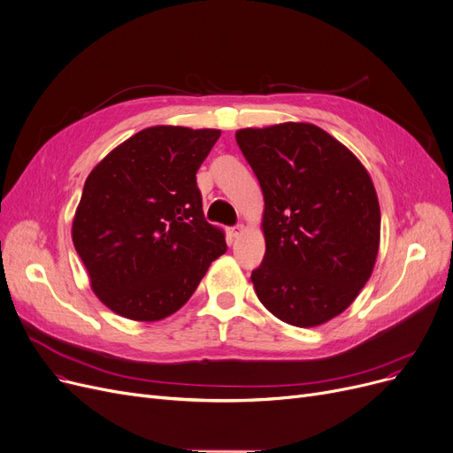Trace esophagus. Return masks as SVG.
Listing matches in <instances>:
<instances>
[{
  "mask_svg": "<svg viewBox=\"0 0 453 453\" xmlns=\"http://www.w3.org/2000/svg\"><path fill=\"white\" fill-rule=\"evenodd\" d=\"M242 231H244V226H241V224H239V226H234V227H231V229H229V234H231L233 239H239L241 234H242Z\"/></svg>",
  "mask_w": 453,
  "mask_h": 453,
  "instance_id": "esophagus-1",
  "label": "esophagus"
}]
</instances>
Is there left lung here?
<instances>
[{
  "instance_id": "left-lung-1",
  "label": "left lung",
  "mask_w": 453,
  "mask_h": 453,
  "mask_svg": "<svg viewBox=\"0 0 453 453\" xmlns=\"http://www.w3.org/2000/svg\"><path fill=\"white\" fill-rule=\"evenodd\" d=\"M237 144L263 196L265 259L251 272L280 320L314 327L341 314L368 281L381 214L366 168L312 124L239 129Z\"/></svg>"
}]
</instances>
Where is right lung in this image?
Listing matches in <instances>:
<instances>
[{
    "label": "right lung",
    "mask_w": 453,
    "mask_h": 453,
    "mask_svg": "<svg viewBox=\"0 0 453 453\" xmlns=\"http://www.w3.org/2000/svg\"><path fill=\"white\" fill-rule=\"evenodd\" d=\"M219 129L157 126L114 148L85 181L72 239L92 290L120 317H170L226 253L203 216L196 172Z\"/></svg>",
    "instance_id": "add662e5"
}]
</instances>
